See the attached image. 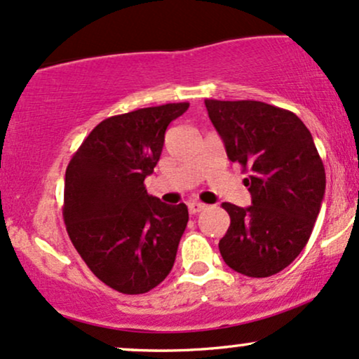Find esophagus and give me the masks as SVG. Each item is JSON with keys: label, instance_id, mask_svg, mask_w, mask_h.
Instances as JSON below:
<instances>
[{"label": "esophagus", "instance_id": "esophagus-1", "mask_svg": "<svg viewBox=\"0 0 359 359\" xmlns=\"http://www.w3.org/2000/svg\"><path fill=\"white\" fill-rule=\"evenodd\" d=\"M205 208H206V205L205 203H200V201H191V203L188 205V210H189V213H191V215H196V213L203 212Z\"/></svg>", "mask_w": 359, "mask_h": 359}]
</instances>
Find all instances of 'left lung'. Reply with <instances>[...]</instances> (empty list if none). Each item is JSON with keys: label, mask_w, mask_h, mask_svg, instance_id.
I'll list each match as a JSON object with an SVG mask.
<instances>
[{"label": "left lung", "mask_w": 359, "mask_h": 359, "mask_svg": "<svg viewBox=\"0 0 359 359\" xmlns=\"http://www.w3.org/2000/svg\"><path fill=\"white\" fill-rule=\"evenodd\" d=\"M252 205L223 203L230 226L218 248L225 264L248 277L284 271L313 233L326 172L309 129L294 112L259 100H205Z\"/></svg>", "instance_id": "1"}]
</instances>
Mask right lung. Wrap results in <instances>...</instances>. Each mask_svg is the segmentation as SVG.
<instances>
[{"label":"right lung","instance_id":"right-lung-1","mask_svg":"<svg viewBox=\"0 0 359 359\" xmlns=\"http://www.w3.org/2000/svg\"><path fill=\"white\" fill-rule=\"evenodd\" d=\"M188 102L112 116L97 124L65 171L63 222L92 273L122 294H144L166 279L188 223L184 203L147 195L164 133Z\"/></svg>","mask_w":359,"mask_h":359}]
</instances>
